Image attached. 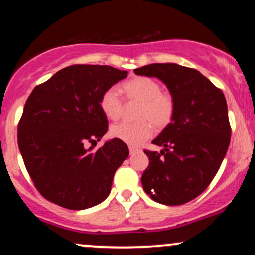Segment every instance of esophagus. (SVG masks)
<instances>
[{
	"label": "esophagus",
	"instance_id": "obj_1",
	"mask_svg": "<svg viewBox=\"0 0 255 255\" xmlns=\"http://www.w3.org/2000/svg\"><path fill=\"white\" fill-rule=\"evenodd\" d=\"M139 147H135V146H129V153L130 154H134L136 153V152H139Z\"/></svg>",
	"mask_w": 255,
	"mask_h": 255
}]
</instances>
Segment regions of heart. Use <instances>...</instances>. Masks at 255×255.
<instances>
[{"label":"heart","instance_id":"1","mask_svg":"<svg viewBox=\"0 0 255 255\" xmlns=\"http://www.w3.org/2000/svg\"><path fill=\"white\" fill-rule=\"evenodd\" d=\"M126 97L129 101L139 102L141 107L137 111V120L130 124L122 122L111 127V136L125 144L139 146L150 139L153 134V124L163 129L172 121L175 113L174 99L169 93L163 92L162 85L157 80L146 77L133 78L122 85ZM99 108L107 119L116 121L124 111V102L114 87L105 90L99 98Z\"/></svg>","mask_w":255,"mask_h":255}]
</instances>
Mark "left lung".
<instances>
[{
	"label": "left lung",
	"mask_w": 255,
	"mask_h": 255,
	"mask_svg": "<svg viewBox=\"0 0 255 255\" xmlns=\"http://www.w3.org/2000/svg\"><path fill=\"white\" fill-rule=\"evenodd\" d=\"M159 79L175 103L172 121L145 151L150 159L141 176L144 191L163 205H182L211 183L229 147L231 129L221 90L197 69L176 63H153L134 69Z\"/></svg>",
	"instance_id": "1"
}]
</instances>
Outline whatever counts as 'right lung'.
I'll return each instance as SVG.
<instances>
[{
  "instance_id": "right-lung-1",
  "label": "right lung",
  "mask_w": 255,
  "mask_h": 255,
  "mask_svg": "<svg viewBox=\"0 0 255 255\" xmlns=\"http://www.w3.org/2000/svg\"><path fill=\"white\" fill-rule=\"evenodd\" d=\"M127 74L110 66L75 64L31 92L17 126V144L34 186L49 201L85 210L109 195L114 174L129 151L118 139L95 150L108 131L99 98Z\"/></svg>"
}]
</instances>
